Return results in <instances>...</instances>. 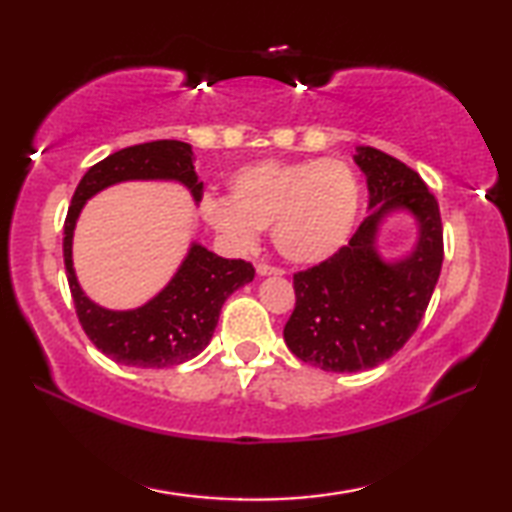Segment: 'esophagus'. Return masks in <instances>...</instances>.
I'll list each match as a JSON object with an SVG mask.
<instances>
[{"label":"esophagus","instance_id":"34e87169","mask_svg":"<svg viewBox=\"0 0 512 512\" xmlns=\"http://www.w3.org/2000/svg\"><path fill=\"white\" fill-rule=\"evenodd\" d=\"M257 273L259 275H282L284 271L280 266H271V264H266V262H259L257 264Z\"/></svg>","mask_w":512,"mask_h":512}]
</instances>
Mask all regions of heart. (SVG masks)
Here are the masks:
<instances>
[{
	"instance_id": "heart-1",
	"label": "heart",
	"mask_w": 512,
	"mask_h": 512,
	"mask_svg": "<svg viewBox=\"0 0 512 512\" xmlns=\"http://www.w3.org/2000/svg\"><path fill=\"white\" fill-rule=\"evenodd\" d=\"M228 189L230 201L205 198V221L237 248L271 228L275 248L300 264L323 262L348 241L361 201L357 173L341 158L250 162Z\"/></svg>"
}]
</instances>
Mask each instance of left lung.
I'll return each mask as SVG.
<instances>
[{
  "label": "left lung",
  "mask_w": 512,
  "mask_h": 512,
  "mask_svg": "<svg viewBox=\"0 0 512 512\" xmlns=\"http://www.w3.org/2000/svg\"><path fill=\"white\" fill-rule=\"evenodd\" d=\"M354 160L366 173L375 207L325 262L293 273L296 307L284 341L300 361L332 372H357L391 359L411 339L427 311L443 266V221L436 196L393 155L359 146ZM395 206L419 216L421 239L402 263H381L376 225Z\"/></svg>",
  "instance_id": "obj_1"
}]
</instances>
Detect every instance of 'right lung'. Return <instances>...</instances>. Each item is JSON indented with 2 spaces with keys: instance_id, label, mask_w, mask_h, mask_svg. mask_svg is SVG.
<instances>
[{
  "instance_id": "obj_1",
  "label": "right lung",
  "mask_w": 512,
  "mask_h": 512,
  "mask_svg": "<svg viewBox=\"0 0 512 512\" xmlns=\"http://www.w3.org/2000/svg\"><path fill=\"white\" fill-rule=\"evenodd\" d=\"M169 178L203 196L192 146L178 140L135 144L92 164L81 178L65 216L63 255L74 309L88 339L112 361L133 368H169L194 359L210 343L223 302L253 282L255 266L244 259H223L194 244L173 280L151 302L133 311H110L85 298L72 268V235L81 207L103 187L121 180Z\"/></svg>"
}]
</instances>
